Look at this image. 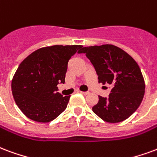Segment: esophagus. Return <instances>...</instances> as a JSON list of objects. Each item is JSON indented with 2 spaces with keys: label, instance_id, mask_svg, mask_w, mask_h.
Returning <instances> with one entry per match:
<instances>
[{
  "label": "esophagus",
  "instance_id": "34e87169",
  "mask_svg": "<svg viewBox=\"0 0 157 157\" xmlns=\"http://www.w3.org/2000/svg\"><path fill=\"white\" fill-rule=\"evenodd\" d=\"M80 92L83 94V95H88L89 94V91H80Z\"/></svg>",
  "mask_w": 157,
  "mask_h": 157
}]
</instances>
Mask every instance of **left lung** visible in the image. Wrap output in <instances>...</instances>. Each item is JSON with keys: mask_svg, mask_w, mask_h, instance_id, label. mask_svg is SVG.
Returning <instances> with one entry per match:
<instances>
[{"mask_svg": "<svg viewBox=\"0 0 157 157\" xmlns=\"http://www.w3.org/2000/svg\"><path fill=\"white\" fill-rule=\"evenodd\" d=\"M96 70L98 82L112 86L109 97L99 96L92 111L102 120L111 123L123 121L137 110L143 99L145 82L135 60L119 47L102 45L83 47Z\"/></svg>", "mask_w": 157, "mask_h": 157, "instance_id": "8db88e82", "label": "left lung"}]
</instances>
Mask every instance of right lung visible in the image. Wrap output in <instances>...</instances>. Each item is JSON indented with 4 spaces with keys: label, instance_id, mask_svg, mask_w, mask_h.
I'll use <instances>...</instances> for the list:
<instances>
[{
    "label": "right lung",
    "instance_id": "add662e5",
    "mask_svg": "<svg viewBox=\"0 0 157 157\" xmlns=\"http://www.w3.org/2000/svg\"><path fill=\"white\" fill-rule=\"evenodd\" d=\"M82 46L42 47L20 64L12 79L11 90L20 110L31 120L50 122L62 113L70 96L57 92L65 83L68 61Z\"/></svg>",
    "mask_w": 157,
    "mask_h": 157
}]
</instances>
